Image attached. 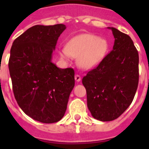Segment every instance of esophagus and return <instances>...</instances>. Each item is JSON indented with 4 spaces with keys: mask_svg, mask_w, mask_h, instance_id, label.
<instances>
[{
    "mask_svg": "<svg viewBox=\"0 0 149 149\" xmlns=\"http://www.w3.org/2000/svg\"><path fill=\"white\" fill-rule=\"evenodd\" d=\"M74 79H75V81H77V82H79V81H81V77L79 75V74H76L75 77H74Z\"/></svg>",
    "mask_w": 149,
    "mask_h": 149,
    "instance_id": "1",
    "label": "esophagus"
}]
</instances>
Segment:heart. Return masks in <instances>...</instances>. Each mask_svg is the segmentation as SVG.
<instances>
[{"instance_id": "b5f03b06", "label": "heart", "mask_w": 149, "mask_h": 149, "mask_svg": "<svg viewBox=\"0 0 149 149\" xmlns=\"http://www.w3.org/2000/svg\"><path fill=\"white\" fill-rule=\"evenodd\" d=\"M109 43L106 39L91 33L77 35L59 50L60 58L65 62L77 57V64L85 70L93 68L105 58Z\"/></svg>"}]
</instances>
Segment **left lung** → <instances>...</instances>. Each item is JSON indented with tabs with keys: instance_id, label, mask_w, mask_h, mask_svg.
Wrapping results in <instances>:
<instances>
[{
	"instance_id": "left-lung-1",
	"label": "left lung",
	"mask_w": 149,
	"mask_h": 149,
	"mask_svg": "<svg viewBox=\"0 0 149 149\" xmlns=\"http://www.w3.org/2000/svg\"><path fill=\"white\" fill-rule=\"evenodd\" d=\"M112 51L83 77L87 107L101 122L117 119L132 103L139 82V55L132 39L114 27Z\"/></svg>"
}]
</instances>
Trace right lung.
<instances>
[{"mask_svg": "<svg viewBox=\"0 0 149 149\" xmlns=\"http://www.w3.org/2000/svg\"><path fill=\"white\" fill-rule=\"evenodd\" d=\"M65 28L63 24L35 25L15 39L10 50L9 70L15 100L24 113L42 123L64 116L74 86V71L51 61Z\"/></svg>", "mask_w": 149, "mask_h": 149, "instance_id": "obj_1", "label": "right lung"}]
</instances>
